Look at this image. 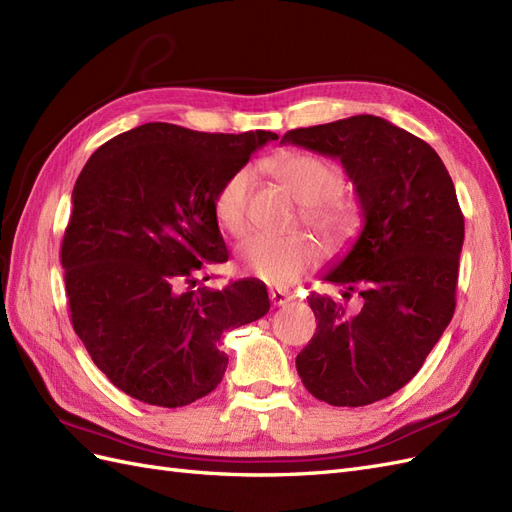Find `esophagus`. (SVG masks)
Returning <instances> with one entry per match:
<instances>
[{
    "instance_id": "1",
    "label": "esophagus",
    "mask_w": 512,
    "mask_h": 512,
    "mask_svg": "<svg viewBox=\"0 0 512 512\" xmlns=\"http://www.w3.org/2000/svg\"><path fill=\"white\" fill-rule=\"evenodd\" d=\"M269 299L273 305H286L288 301H292V292L282 290V288H271L269 290Z\"/></svg>"
}]
</instances>
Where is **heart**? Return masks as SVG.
<instances>
[{
	"label": "heart",
	"instance_id": "b5f03b06",
	"mask_svg": "<svg viewBox=\"0 0 512 512\" xmlns=\"http://www.w3.org/2000/svg\"><path fill=\"white\" fill-rule=\"evenodd\" d=\"M273 175L301 203V218L333 247L348 243L359 235L363 213L356 200L344 198V170L335 162L312 153H286L271 164ZM252 173L239 168L213 196V215L218 226L230 237H243L250 220ZM241 265L256 280L269 286H290L320 260V245L303 232L288 237L256 235L241 247Z\"/></svg>",
	"mask_w": 512,
	"mask_h": 512
}]
</instances>
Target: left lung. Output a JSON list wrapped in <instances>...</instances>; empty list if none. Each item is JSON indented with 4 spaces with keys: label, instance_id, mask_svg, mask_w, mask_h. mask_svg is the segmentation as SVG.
<instances>
[{
    "label": "left lung",
    "instance_id": "8db88e82",
    "mask_svg": "<svg viewBox=\"0 0 512 512\" xmlns=\"http://www.w3.org/2000/svg\"><path fill=\"white\" fill-rule=\"evenodd\" d=\"M339 158L365 226L324 280L363 297L361 312L307 297L318 327L297 354L305 389L331 406H367L406 386L455 314L463 213L440 156L423 138L374 115L282 136Z\"/></svg>",
    "mask_w": 512,
    "mask_h": 512
}]
</instances>
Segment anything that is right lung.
Here are the masks:
<instances>
[{
  "label": "right lung",
  "instance_id": "obj_1",
  "mask_svg": "<svg viewBox=\"0 0 512 512\" xmlns=\"http://www.w3.org/2000/svg\"><path fill=\"white\" fill-rule=\"evenodd\" d=\"M277 134H209L153 121L96 149L72 190L61 241L70 320L119 391L181 408L222 382L224 333L269 312L267 286H196L228 260L220 185ZM209 280V277H203Z\"/></svg>",
  "mask_w": 512,
  "mask_h": 512
}]
</instances>
